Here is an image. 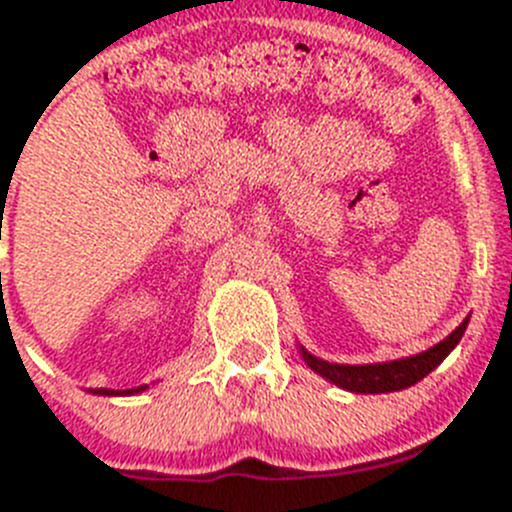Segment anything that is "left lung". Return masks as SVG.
<instances>
[{"mask_svg":"<svg viewBox=\"0 0 512 512\" xmlns=\"http://www.w3.org/2000/svg\"><path fill=\"white\" fill-rule=\"evenodd\" d=\"M467 323L469 318L459 328L451 330L441 343H436V346L423 351V354L397 361H384V364H330V361L312 356L302 346L300 351L302 359H305V364L310 366L312 372H318L320 377H325L328 382L341 387V390L359 392V395H382V392H397L405 390V387H413L425 374H431L454 351V346L461 341L464 330H467Z\"/></svg>","mask_w":512,"mask_h":512,"instance_id":"8db88e82","label":"left lung"}]
</instances>
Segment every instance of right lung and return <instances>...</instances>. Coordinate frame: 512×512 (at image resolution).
<instances>
[{
    "label": "right lung",
    "mask_w": 512,
    "mask_h": 512,
    "mask_svg": "<svg viewBox=\"0 0 512 512\" xmlns=\"http://www.w3.org/2000/svg\"><path fill=\"white\" fill-rule=\"evenodd\" d=\"M146 390V384L143 387H135V390H94V395H135V392Z\"/></svg>",
    "instance_id": "1"
}]
</instances>
